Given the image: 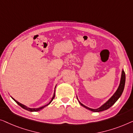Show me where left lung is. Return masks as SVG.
<instances>
[{"mask_svg":"<svg viewBox=\"0 0 133 133\" xmlns=\"http://www.w3.org/2000/svg\"><path fill=\"white\" fill-rule=\"evenodd\" d=\"M125 72L122 70V75H121V82H120V84H119V86L118 87V89L116 91L115 94H114L113 96H112L111 98H110V99L106 103H105L103 105H102L101 107L97 108V109H92V108H89L85 106L84 105H83V104H81L79 101V104L81 105L82 106H83L84 107H85L87 109L90 110L91 111L93 112H99V111H104V110H106L108 109V108L111 107L117 101V99L120 98V96L122 95V93L123 91V89H124V87H125ZM78 99V98H77Z\"/></svg>","mask_w":133,"mask_h":133,"instance_id":"left-lung-1","label":"left lung"}]
</instances>
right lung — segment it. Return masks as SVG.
<instances>
[{
  "mask_svg": "<svg viewBox=\"0 0 133 133\" xmlns=\"http://www.w3.org/2000/svg\"><path fill=\"white\" fill-rule=\"evenodd\" d=\"M11 98H12V97H11ZM54 98H55V92H54V96H53V97H52V99L50 100V101L49 102V103L48 104H46V105H44V106H43V107H40V108H29V107H27L26 106H25V105H23L22 104H21V103H20V102H18V101H17L16 100H15L14 98H12V99L15 102H16L17 104L18 105H20V107H21L22 108H24V109L25 110H28V111H40V110H42V109H43V108L44 107H46V106H48V105H49L50 104V102H51L52 101H53V99H54Z\"/></svg>",
  "mask_w": 133,
  "mask_h": 133,
  "instance_id": "obj_1",
  "label": "right lung"
}]
</instances>
